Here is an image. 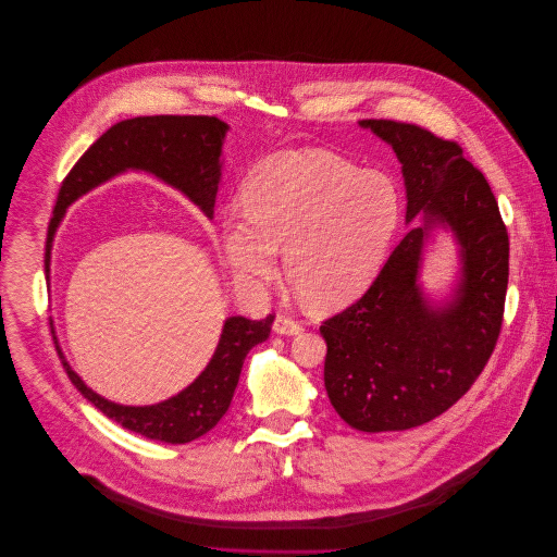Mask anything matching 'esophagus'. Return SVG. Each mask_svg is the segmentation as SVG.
<instances>
[{
	"label": "esophagus",
	"mask_w": 557,
	"mask_h": 557,
	"mask_svg": "<svg viewBox=\"0 0 557 557\" xmlns=\"http://www.w3.org/2000/svg\"><path fill=\"white\" fill-rule=\"evenodd\" d=\"M302 329H305V324L300 320H294L283 313H278L274 320V331L281 333V336H298V333H302Z\"/></svg>",
	"instance_id": "esophagus-1"
}]
</instances>
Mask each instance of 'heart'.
I'll return each instance as SVG.
<instances>
[{"label":"heart","mask_w":557,"mask_h":557,"mask_svg":"<svg viewBox=\"0 0 557 557\" xmlns=\"http://www.w3.org/2000/svg\"><path fill=\"white\" fill-rule=\"evenodd\" d=\"M244 210L221 219V246L235 278L252 289L274 281L278 248L294 287L336 309L375 278L401 216L395 184L329 151H281L244 184Z\"/></svg>","instance_id":"b5f03b06"}]
</instances>
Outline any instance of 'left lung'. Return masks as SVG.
<instances>
[{
	"mask_svg": "<svg viewBox=\"0 0 557 557\" xmlns=\"http://www.w3.org/2000/svg\"><path fill=\"white\" fill-rule=\"evenodd\" d=\"M401 162L412 226L382 272L345 311L326 318L324 388L356 430H408L455 406L494 354L509 278V237L485 175L463 149L397 121H360ZM450 227L462 250V281L446 306H430L416 283L432 227Z\"/></svg>",
	"mask_w": 557,
	"mask_h": 557,
	"instance_id": "1",
	"label": "left lung"
}]
</instances>
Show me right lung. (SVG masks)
<instances>
[{
    "mask_svg": "<svg viewBox=\"0 0 557 557\" xmlns=\"http://www.w3.org/2000/svg\"><path fill=\"white\" fill-rule=\"evenodd\" d=\"M228 125L214 116H138L109 127L72 166L61 184L46 239V272L54 233L65 208L98 184L129 169L147 171L182 190L206 216L214 212L221 177V145ZM274 315L250 320L233 315L201 375L175 397L153 406H121L96 395L65 362L57 336L54 345L63 369L81 395L104 417L153 441L188 443L212 430L226 414L248 351L268 341ZM52 324V322H50ZM54 333V326H52Z\"/></svg>",
    "mask_w": 557,
    "mask_h": 557,
    "instance_id": "1",
    "label": "right lung"
}]
</instances>
